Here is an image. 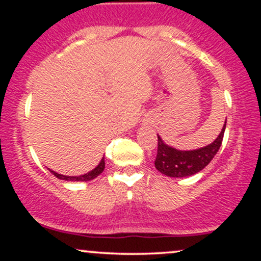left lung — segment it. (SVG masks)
I'll use <instances>...</instances> for the list:
<instances>
[{
  "label": "left lung",
  "instance_id": "1",
  "mask_svg": "<svg viewBox=\"0 0 261 261\" xmlns=\"http://www.w3.org/2000/svg\"><path fill=\"white\" fill-rule=\"evenodd\" d=\"M224 130H226V121L218 135L217 139L205 147L191 149V151H180L166 145L161 136H158L157 157H155L154 166L162 174L172 178H184V176L194 175L202 170L212 161V158L222 145Z\"/></svg>",
  "mask_w": 261,
  "mask_h": 261
}]
</instances>
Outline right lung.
<instances>
[{
	"label": "right lung",
	"mask_w": 261,
	"mask_h": 261,
	"mask_svg": "<svg viewBox=\"0 0 261 261\" xmlns=\"http://www.w3.org/2000/svg\"><path fill=\"white\" fill-rule=\"evenodd\" d=\"M104 168H106V162H104V157H103V158H101V161L99 162V164H98V166L95 167L94 169L91 170V172L86 173V174H83V175L68 176V175L59 174V173L54 172V170H51V169H49V170L53 173L54 175L56 176V178L62 179V180H67V181H89V180H92V179L97 178V176L99 175L101 172H103Z\"/></svg>",
	"instance_id": "right-lung-1"
}]
</instances>
